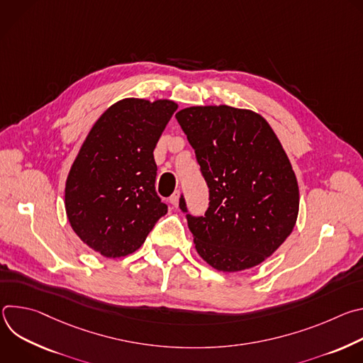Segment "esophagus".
<instances>
[{
	"mask_svg": "<svg viewBox=\"0 0 363 363\" xmlns=\"http://www.w3.org/2000/svg\"><path fill=\"white\" fill-rule=\"evenodd\" d=\"M179 198H181V192H179V191H175V192L172 194V196L169 198V202L175 206V208H177L178 203H179Z\"/></svg>",
	"mask_w": 363,
	"mask_h": 363,
	"instance_id": "34e87169",
	"label": "esophagus"
}]
</instances>
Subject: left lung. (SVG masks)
<instances>
[{
	"label": "left lung",
	"instance_id": "obj_1",
	"mask_svg": "<svg viewBox=\"0 0 363 363\" xmlns=\"http://www.w3.org/2000/svg\"><path fill=\"white\" fill-rule=\"evenodd\" d=\"M208 185L203 217L186 214L198 254L220 272L263 263L290 235L298 214L291 164L267 121L231 106H192L175 115Z\"/></svg>",
	"mask_w": 363,
	"mask_h": 363
}]
</instances>
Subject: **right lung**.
<instances>
[{
  "mask_svg": "<svg viewBox=\"0 0 363 363\" xmlns=\"http://www.w3.org/2000/svg\"><path fill=\"white\" fill-rule=\"evenodd\" d=\"M178 105L123 99L90 129L66 182L73 231L108 258L136 251L168 206L155 191L153 149Z\"/></svg>",
  "mask_w": 363,
  "mask_h": 363,
  "instance_id": "1",
  "label": "right lung"
}]
</instances>
